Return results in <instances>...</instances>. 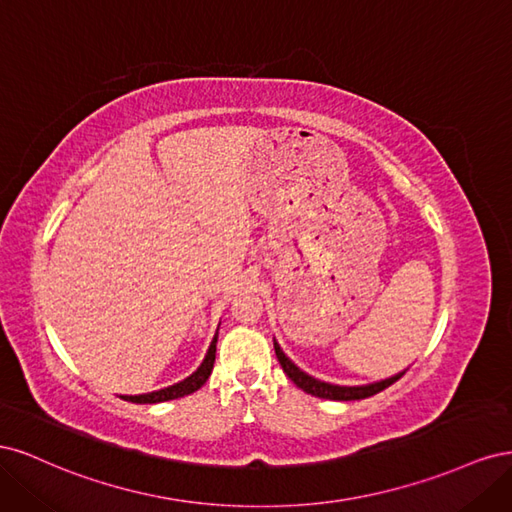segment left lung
<instances>
[{
  "label": "left lung",
  "instance_id": "left-lung-1",
  "mask_svg": "<svg viewBox=\"0 0 512 512\" xmlns=\"http://www.w3.org/2000/svg\"><path fill=\"white\" fill-rule=\"evenodd\" d=\"M273 348H275V356L277 361H280L282 369L286 371V376L299 386L301 391L314 395V397H320V399H333V401H352V399H365V397H371L376 395L380 391H384L386 386H391L393 382H397L401 376L406 374V371H399V374L386 378V380H380V382H371V384H361V386H339V384H331V382H322L314 376L305 374L303 369H299L297 365H294L288 356L284 354V350L280 348V344L275 342L273 339Z\"/></svg>",
  "mask_w": 512,
  "mask_h": 512
}]
</instances>
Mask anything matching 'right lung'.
<instances>
[{
    "label": "right lung",
    "instance_id": "1",
    "mask_svg": "<svg viewBox=\"0 0 512 512\" xmlns=\"http://www.w3.org/2000/svg\"><path fill=\"white\" fill-rule=\"evenodd\" d=\"M215 344H218V335L213 337V342L207 350V356L205 361L200 363V367L194 371L192 376H188L185 380L173 384V386H166V389H160V391H153V393H145V395H121V399L126 401H132V404H160V401H168V399H179V397H185L190 395L194 391H198L200 386H203L211 371H213V363H215Z\"/></svg>",
    "mask_w": 512,
    "mask_h": 512
}]
</instances>
